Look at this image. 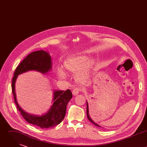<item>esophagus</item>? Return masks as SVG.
Here are the masks:
<instances>
[{"instance_id": "obj_1", "label": "esophagus", "mask_w": 147, "mask_h": 147, "mask_svg": "<svg viewBox=\"0 0 147 147\" xmlns=\"http://www.w3.org/2000/svg\"><path fill=\"white\" fill-rule=\"evenodd\" d=\"M81 91V89H80V88H74V89L73 90V92H72L73 95H74V96L77 95Z\"/></svg>"}]
</instances>
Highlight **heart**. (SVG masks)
Returning a JSON list of instances; mask_svg holds the SVG:
<instances>
[{"label":"heart","mask_w":147,"mask_h":147,"mask_svg":"<svg viewBox=\"0 0 147 147\" xmlns=\"http://www.w3.org/2000/svg\"><path fill=\"white\" fill-rule=\"evenodd\" d=\"M94 60H88V57L85 56H80L70 57L64 62V67L66 71L70 74H76V78L78 81H84L91 77ZM61 77H65V73L62 71H59Z\"/></svg>","instance_id":"b5f03b06"}]
</instances>
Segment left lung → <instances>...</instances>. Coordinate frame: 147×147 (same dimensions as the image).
<instances>
[{
	"label": "left lung",
	"mask_w": 147,
	"mask_h": 147,
	"mask_svg": "<svg viewBox=\"0 0 147 147\" xmlns=\"http://www.w3.org/2000/svg\"><path fill=\"white\" fill-rule=\"evenodd\" d=\"M87 116L88 119H89V120H90L91 123H92L95 125H96V126H98V127H100V125H99L98 124H96L95 122H94V120L91 118V116H90V114H89V111H88V102H87Z\"/></svg>",
	"instance_id": "8db88e82"
}]
</instances>
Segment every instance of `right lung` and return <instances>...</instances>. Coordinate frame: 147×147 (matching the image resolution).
Instances as JSON below:
<instances>
[{"label":"right lung","instance_id":"1","mask_svg":"<svg viewBox=\"0 0 147 147\" xmlns=\"http://www.w3.org/2000/svg\"><path fill=\"white\" fill-rule=\"evenodd\" d=\"M51 69V57L48 52L43 50L33 52L29 54L17 67L12 79V92L18 110L27 122L43 129L54 127L63 120L66 113L67 105L72 98L71 91L70 90L65 91H55L54 102L48 112L42 116H34L24 112L20 107L16 97L15 82L19 74L27 71L36 70L44 74Z\"/></svg>","mask_w":147,"mask_h":147}]
</instances>
